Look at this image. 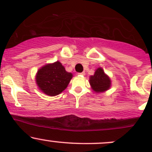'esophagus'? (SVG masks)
I'll return each mask as SVG.
<instances>
[{
	"instance_id": "esophagus-1",
	"label": "esophagus",
	"mask_w": 152,
	"mask_h": 152,
	"mask_svg": "<svg viewBox=\"0 0 152 152\" xmlns=\"http://www.w3.org/2000/svg\"><path fill=\"white\" fill-rule=\"evenodd\" d=\"M78 74L79 75V76H85V72H82V73H79Z\"/></svg>"
}]
</instances>
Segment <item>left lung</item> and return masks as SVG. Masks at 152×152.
Segmentation results:
<instances>
[{
  "instance_id": "obj_1",
  "label": "left lung",
  "mask_w": 152,
  "mask_h": 152,
  "mask_svg": "<svg viewBox=\"0 0 152 152\" xmlns=\"http://www.w3.org/2000/svg\"><path fill=\"white\" fill-rule=\"evenodd\" d=\"M90 84L92 89L96 93H103L107 91L111 87V80L110 77L105 74L102 67H99L93 76H90Z\"/></svg>"
}]
</instances>
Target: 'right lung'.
I'll use <instances>...</instances> for the list:
<instances>
[{"mask_svg": "<svg viewBox=\"0 0 152 152\" xmlns=\"http://www.w3.org/2000/svg\"><path fill=\"white\" fill-rule=\"evenodd\" d=\"M72 77L73 74L67 72L62 63L57 61L44 65L38 70L36 83L45 94L54 96L65 90Z\"/></svg>", "mask_w": 152, "mask_h": 152, "instance_id": "add662e5", "label": "right lung"}]
</instances>
